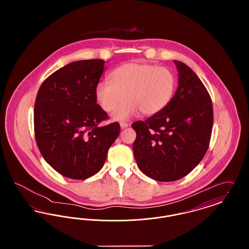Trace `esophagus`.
I'll return each mask as SVG.
<instances>
[{
	"mask_svg": "<svg viewBox=\"0 0 249 249\" xmlns=\"http://www.w3.org/2000/svg\"><path fill=\"white\" fill-rule=\"evenodd\" d=\"M128 126H129L128 123H126V122H120V128H121V129H125V128H127Z\"/></svg>",
	"mask_w": 249,
	"mask_h": 249,
	"instance_id": "34e87169",
	"label": "esophagus"
}]
</instances>
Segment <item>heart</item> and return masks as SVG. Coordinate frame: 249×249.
<instances>
[{"label":"heart","mask_w":249,"mask_h":249,"mask_svg":"<svg viewBox=\"0 0 249 249\" xmlns=\"http://www.w3.org/2000/svg\"><path fill=\"white\" fill-rule=\"evenodd\" d=\"M110 80L97 84L95 97L113 118L125 120L142 111L145 116L161 112L170 104L177 88L176 74L170 69L146 62H128L110 73Z\"/></svg>","instance_id":"1"}]
</instances>
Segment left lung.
<instances>
[{"mask_svg": "<svg viewBox=\"0 0 249 249\" xmlns=\"http://www.w3.org/2000/svg\"><path fill=\"white\" fill-rule=\"evenodd\" d=\"M178 88L161 112L131 127L136 132L133 154L148 178L172 182L186 177L207 152L213 128L210 95L197 74L175 60Z\"/></svg>", "mask_w": 249, "mask_h": 249, "instance_id": "left-lung-1", "label": "left lung"}]
</instances>
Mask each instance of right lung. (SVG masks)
I'll use <instances>...</instances> for the list:
<instances>
[{
  "mask_svg": "<svg viewBox=\"0 0 249 249\" xmlns=\"http://www.w3.org/2000/svg\"><path fill=\"white\" fill-rule=\"evenodd\" d=\"M104 65L105 60L98 59L69 63L50 74L36 96L37 146L48 164L65 178L94 176L119 136L118 122L99 126L108 119L95 97Z\"/></svg>",
  "mask_w": 249,
  "mask_h": 249,
  "instance_id": "right-lung-1",
  "label": "right lung"
}]
</instances>
